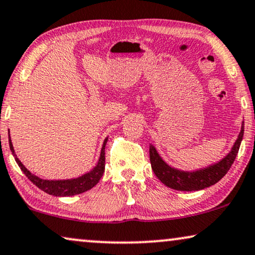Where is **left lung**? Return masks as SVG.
Returning <instances> with one entry per match:
<instances>
[{
    "label": "left lung",
    "instance_id": "obj_1",
    "mask_svg": "<svg viewBox=\"0 0 255 255\" xmlns=\"http://www.w3.org/2000/svg\"><path fill=\"white\" fill-rule=\"evenodd\" d=\"M243 136L244 122L242 124V129H240L238 138L234 142L233 147L229 154L223 159H220L219 162L213 163L209 167L199 169V170L196 171H184L171 168L170 165H168L167 163L163 161L154 145L150 144V147H149V156H150L151 169L156 175V177L163 184L174 190H179V191H197V190L209 188V186L219 182L226 175V172L230 170L231 165L233 164L237 154L239 151Z\"/></svg>",
    "mask_w": 255,
    "mask_h": 255
}]
</instances>
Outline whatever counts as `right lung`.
I'll use <instances>...</instances> for the list:
<instances>
[{"label":"right lung","mask_w":255,"mask_h":255,"mask_svg":"<svg viewBox=\"0 0 255 255\" xmlns=\"http://www.w3.org/2000/svg\"><path fill=\"white\" fill-rule=\"evenodd\" d=\"M107 140L108 137L105 138L103 148H101L99 161H98L97 165L92 169V170L87 172V174H84L83 176H80V177L72 178V179H58V181L42 179L39 178L38 176L31 174V172H30L28 169L22 164V162L19 161L18 157L16 156L15 150H13V147H12V143H11V140H10V136H9V145H10V150H11L13 157H15V161L17 164H18V167L21 168V170L24 172L26 177H28L30 181L37 186V188L43 190L44 192L49 193V195L57 196V197H67V196L79 195V193H83L85 191H87V190L92 189L94 185L98 184V182L100 181V178L103 177L105 172V145L107 143Z\"/></svg>","instance_id":"add662e5"}]
</instances>
